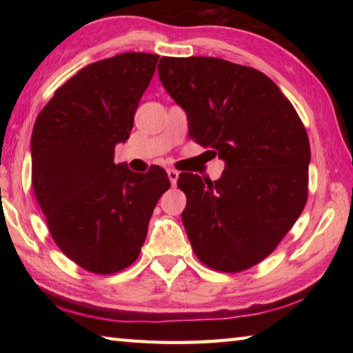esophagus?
Listing matches in <instances>:
<instances>
[{
  "mask_svg": "<svg viewBox=\"0 0 353 353\" xmlns=\"http://www.w3.org/2000/svg\"><path fill=\"white\" fill-rule=\"evenodd\" d=\"M168 177H170V182H171V185H172V187H174L176 182H177V179H179V172H177L176 170L170 168V170H168Z\"/></svg>",
  "mask_w": 353,
  "mask_h": 353,
  "instance_id": "esophagus-1",
  "label": "esophagus"
}]
</instances>
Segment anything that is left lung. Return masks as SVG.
Segmentation results:
<instances>
[{
  "mask_svg": "<svg viewBox=\"0 0 353 353\" xmlns=\"http://www.w3.org/2000/svg\"><path fill=\"white\" fill-rule=\"evenodd\" d=\"M165 90L190 139L225 163L218 181L182 172V223L204 265L240 272L265 260L308 196L310 143L294 107L261 71L216 57H162Z\"/></svg>",
  "mask_w": 353,
  "mask_h": 353,
  "instance_id": "8db88e82",
  "label": "left lung"
}]
</instances>
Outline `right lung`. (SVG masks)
Here are the masks:
<instances>
[{
	"label": "right lung",
	"instance_id": "obj_1",
	"mask_svg": "<svg viewBox=\"0 0 353 353\" xmlns=\"http://www.w3.org/2000/svg\"><path fill=\"white\" fill-rule=\"evenodd\" d=\"M157 61V54L124 52L87 65L57 88L35 119V198L62 252L94 274L132 265L154 207L170 188L160 166L134 172L113 162Z\"/></svg>",
	"mask_w": 353,
	"mask_h": 353
}]
</instances>
